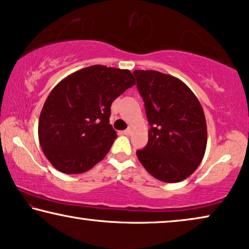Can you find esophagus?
Returning a JSON list of instances; mask_svg holds the SVG:
<instances>
[{"mask_svg": "<svg viewBox=\"0 0 249 249\" xmlns=\"http://www.w3.org/2000/svg\"><path fill=\"white\" fill-rule=\"evenodd\" d=\"M123 134H125V135L132 134V128L129 127V128H127V129H125V131H123Z\"/></svg>", "mask_w": 249, "mask_h": 249, "instance_id": "34e87169", "label": "esophagus"}]
</instances>
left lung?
Segmentation results:
<instances>
[{
    "label": "left lung",
    "mask_w": 249,
    "mask_h": 249,
    "mask_svg": "<svg viewBox=\"0 0 249 249\" xmlns=\"http://www.w3.org/2000/svg\"><path fill=\"white\" fill-rule=\"evenodd\" d=\"M151 127L149 141L136 156L153 177L178 183L196 170L204 157L208 131L203 108L188 87L173 75L135 70Z\"/></svg>",
    "instance_id": "obj_1"
}]
</instances>
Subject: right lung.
Returning <instances> with one entry per match:
<instances>
[{
    "instance_id": "1",
    "label": "right lung",
    "mask_w": 249,
    "mask_h": 249,
    "mask_svg": "<svg viewBox=\"0 0 249 249\" xmlns=\"http://www.w3.org/2000/svg\"><path fill=\"white\" fill-rule=\"evenodd\" d=\"M135 85L128 70L92 65L54 87L38 123L44 155L64 174H81L103 160L117 138L111 103Z\"/></svg>"
}]
</instances>
